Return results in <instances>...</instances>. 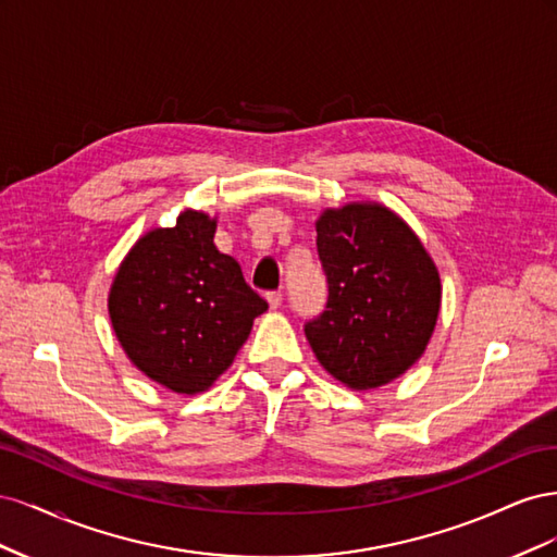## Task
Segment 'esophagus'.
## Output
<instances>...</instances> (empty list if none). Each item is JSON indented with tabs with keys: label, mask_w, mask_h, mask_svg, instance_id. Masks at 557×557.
<instances>
[{
	"label": "esophagus",
	"mask_w": 557,
	"mask_h": 557,
	"mask_svg": "<svg viewBox=\"0 0 557 557\" xmlns=\"http://www.w3.org/2000/svg\"><path fill=\"white\" fill-rule=\"evenodd\" d=\"M267 301H269V307H272V309H278L283 305V293L281 290L267 293Z\"/></svg>",
	"instance_id": "1"
}]
</instances>
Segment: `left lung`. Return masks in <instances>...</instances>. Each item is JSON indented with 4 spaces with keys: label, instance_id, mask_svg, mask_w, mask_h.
<instances>
[{
    "label": "left lung",
    "instance_id": "1",
    "mask_svg": "<svg viewBox=\"0 0 557 557\" xmlns=\"http://www.w3.org/2000/svg\"><path fill=\"white\" fill-rule=\"evenodd\" d=\"M325 311L305 323L318 362L350 387H376L423 356L442 283L423 244L376 205L325 211L315 223Z\"/></svg>",
    "mask_w": 557,
    "mask_h": 557
}]
</instances>
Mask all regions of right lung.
Segmentation results:
<instances>
[{"label": "right lung", "instance_id": "obj_1", "mask_svg": "<svg viewBox=\"0 0 557 557\" xmlns=\"http://www.w3.org/2000/svg\"><path fill=\"white\" fill-rule=\"evenodd\" d=\"M213 232L207 213L185 211L174 227L139 239L111 285V323L127 358L183 395L225 372L269 307L239 262L215 248Z\"/></svg>", "mask_w": 557, "mask_h": 557}]
</instances>
